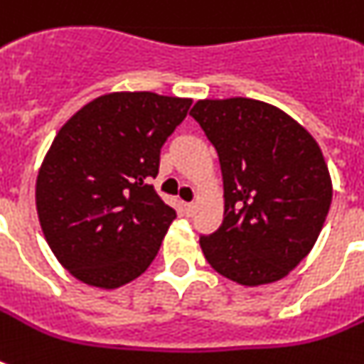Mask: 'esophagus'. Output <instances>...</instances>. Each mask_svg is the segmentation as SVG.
<instances>
[{"label": "esophagus", "mask_w": 364, "mask_h": 364, "mask_svg": "<svg viewBox=\"0 0 364 364\" xmlns=\"http://www.w3.org/2000/svg\"><path fill=\"white\" fill-rule=\"evenodd\" d=\"M183 208H185V213H187V215H193V213H194L193 202H185V204H183Z\"/></svg>", "instance_id": "1"}]
</instances>
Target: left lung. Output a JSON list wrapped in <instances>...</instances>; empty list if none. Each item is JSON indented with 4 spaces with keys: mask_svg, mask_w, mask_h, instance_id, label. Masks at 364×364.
Segmentation results:
<instances>
[{
    "mask_svg": "<svg viewBox=\"0 0 364 364\" xmlns=\"http://www.w3.org/2000/svg\"><path fill=\"white\" fill-rule=\"evenodd\" d=\"M191 115L219 154L225 185L221 227L200 236L205 259L249 287L282 279L310 253L331 208L321 149L259 100H200Z\"/></svg>",
    "mask_w": 364,
    "mask_h": 364,
    "instance_id": "left-lung-1",
    "label": "left lung"
}]
</instances>
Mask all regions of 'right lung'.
Returning a JSON list of instances; mask_svg holds the SVG:
<instances>
[{
	"mask_svg": "<svg viewBox=\"0 0 364 364\" xmlns=\"http://www.w3.org/2000/svg\"><path fill=\"white\" fill-rule=\"evenodd\" d=\"M191 104L154 92L107 94L60 128L37 176L36 204L47 243L77 279L115 289L153 262L176 210L149 181Z\"/></svg>",
	"mask_w": 364,
	"mask_h": 364,
	"instance_id": "add662e5",
	"label": "right lung"
}]
</instances>
